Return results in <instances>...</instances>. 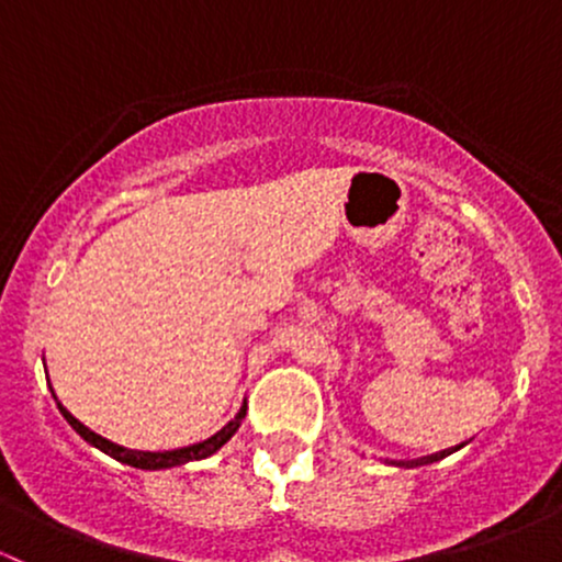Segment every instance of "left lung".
Masks as SVG:
<instances>
[{
	"instance_id": "obj_1",
	"label": "left lung",
	"mask_w": 562,
	"mask_h": 562,
	"mask_svg": "<svg viewBox=\"0 0 562 562\" xmlns=\"http://www.w3.org/2000/svg\"><path fill=\"white\" fill-rule=\"evenodd\" d=\"M459 448H464V442H461V446H456V448H446V451H440V453H431V456H424V459H411V461H390V464H394V467H405V470H413V467L435 464V461L446 459V456H451L453 451H459Z\"/></svg>"
}]
</instances>
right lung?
<instances>
[{
	"label": "right lung",
	"instance_id": "1",
	"mask_svg": "<svg viewBox=\"0 0 562 562\" xmlns=\"http://www.w3.org/2000/svg\"><path fill=\"white\" fill-rule=\"evenodd\" d=\"M53 397H55V392H53ZM55 403H58V397H55ZM58 411L64 413L66 422L71 424V429L77 431L82 440H88L90 446H95L98 451L111 456V459L122 461V464H127V467H135V470H170V467H181V464H189V461L207 459V456H213L221 446H226V442L234 437V431L239 429V424H243L245 413H248V403H243V408H239L237 416H234L224 429L215 431L213 437H207V440H202V442H194V446L176 448V451H131V448H122V446H116V442L106 440V437L95 435V431L85 427L79 418H74L60 403H58Z\"/></svg>",
	"mask_w": 562,
	"mask_h": 562
}]
</instances>
